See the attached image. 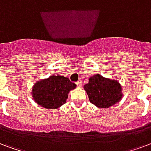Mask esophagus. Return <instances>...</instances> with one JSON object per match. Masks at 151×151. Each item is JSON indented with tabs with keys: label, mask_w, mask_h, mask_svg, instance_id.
<instances>
[{
	"label": "esophagus",
	"mask_w": 151,
	"mask_h": 151,
	"mask_svg": "<svg viewBox=\"0 0 151 151\" xmlns=\"http://www.w3.org/2000/svg\"><path fill=\"white\" fill-rule=\"evenodd\" d=\"M76 84H77V86H78V87H81V81H77Z\"/></svg>",
	"instance_id": "34e87169"
}]
</instances>
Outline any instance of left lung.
I'll return each instance as SVG.
<instances>
[{"instance_id":"8db88e82","label":"left lung","mask_w":151,"mask_h":151,"mask_svg":"<svg viewBox=\"0 0 151 151\" xmlns=\"http://www.w3.org/2000/svg\"><path fill=\"white\" fill-rule=\"evenodd\" d=\"M92 104L101 109L112 106L120 101L123 93L119 81L104 78L101 74H95L88 79L84 86Z\"/></svg>"}]
</instances>
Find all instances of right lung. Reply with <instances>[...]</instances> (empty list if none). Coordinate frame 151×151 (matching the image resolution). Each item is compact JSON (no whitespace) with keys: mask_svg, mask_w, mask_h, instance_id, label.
I'll use <instances>...</instances> for the list:
<instances>
[{"mask_svg":"<svg viewBox=\"0 0 151 151\" xmlns=\"http://www.w3.org/2000/svg\"><path fill=\"white\" fill-rule=\"evenodd\" d=\"M76 88V84L64 76H50L38 81L32 87V95L40 106L47 109H56L66 102L68 93Z\"/></svg>","mask_w":151,"mask_h":151,"instance_id":"1","label":"right lung"}]
</instances>
